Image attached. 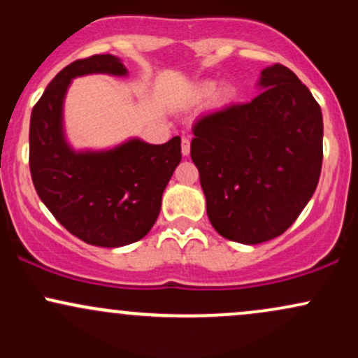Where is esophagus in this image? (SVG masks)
I'll return each instance as SVG.
<instances>
[{"instance_id": "1", "label": "esophagus", "mask_w": 358, "mask_h": 358, "mask_svg": "<svg viewBox=\"0 0 358 358\" xmlns=\"http://www.w3.org/2000/svg\"><path fill=\"white\" fill-rule=\"evenodd\" d=\"M182 153L183 156H188L190 155V139L188 138H182Z\"/></svg>"}]
</instances>
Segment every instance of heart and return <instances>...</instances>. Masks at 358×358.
<instances>
[{
  "instance_id": "obj_1",
  "label": "heart",
  "mask_w": 358,
  "mask_h": 358,
  "mask_svg": "<svg viewBox=\"0 0 358 358\" xmlns=\"http://www.w3.org/2000/svg\"><path fill=\"white\" fill-rule=\"evenodd\" d=\"M213 90H215V85H213V84H205V85H203V92H205V94H212ZM229 97H231V92H229L227 89L222 90V92H220V101L225 102V101L229 99Z\"/></svg>"
}]
</instances>
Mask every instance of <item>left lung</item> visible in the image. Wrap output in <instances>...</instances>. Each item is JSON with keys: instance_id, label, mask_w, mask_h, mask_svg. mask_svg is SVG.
Masks as SVG:
<instances>
[{"instance_id": "left-lung-1", "label": "left lung", "mask_w": 358, "mask_h": 358, "mask_svg": "<svg viewBox=\"0 0 358 358\" xmlns=\"http://www.w3.org/2000/svg\"><path fill=\"white\" fill-rule=\"evenodd\" d=\"M259 96L205 114L192 127L207 215L225 239L281 236L310 202L323 162L320 104L296 73L266 67Z\"/></svg>"}]
</instances>
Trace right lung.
<instances>
[{"label":"right lung","mask_w":358,"mask_h":358,"mask_svg":"<svg viewBox=\"0 0 358 358\" xmlns=\"http://www.w3.org/2000/svg\"><path fill=\"white\" fill-rule=\"evenodd\" d=\"M126 76L114 55L72 62L53 77L30 119V173L52 215L101 248H121L146 236L158 219L162 195L182 162V139L148 145L133 139L104 153H73L62 134V102L73 77Z\"/></svg>","instance_id":"add662e5"}]
</instances>
